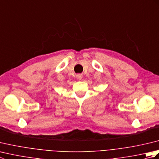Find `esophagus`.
<instances>
[{"instance_id":"34e87169","label":"esophagus","mask_w":159,"mask_h":159,"mask_svg":"<svg viewBox=\"0 0 159 159\" xmlns=\"http://www.w3.org/2000/svg\"><path fill=\"white\" fill-rule=\"evenodd\" d=\"M76 76V78H77L78 79L81 80L82 78H83V74H77Z\"/></svg>"}]
</instances>
